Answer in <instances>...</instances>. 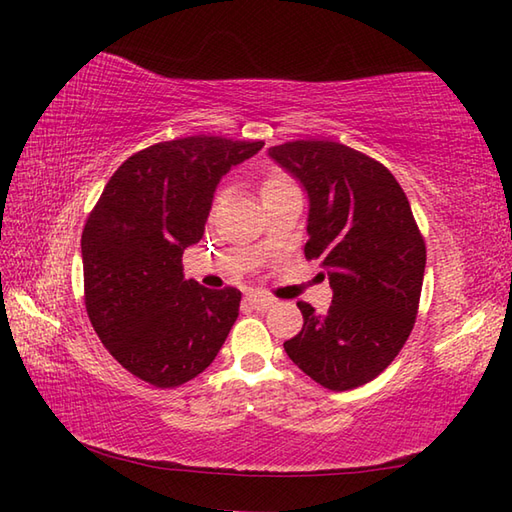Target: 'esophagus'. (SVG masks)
Masks as SVG:
<instances>
[{
  "label": "esophagus",
  "instance_id": "obj_1",
  "mask_svg": "<svg viewBox=\"0 0 512 512\" xmlns=\"http://www.w3.org/2000/svg\"><path fill=\"white\" fill-rule=\"evenodd\" d=\"M246 303L250 308H255V310H268V308H273L275 306V299L273 297H268V295H262V292H253V295H248L246 297Z\"/></svg>",
  "mask_w": 512,
  "mask_h": 512
}]
</instances>
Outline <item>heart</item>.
<instances>
[{
  "label": "heart",
  "mask_w": 512,
  "mask_h": 512,
  "mask_svg": "<svg viewBox=\"0 0 512 512\" xmlns=\"http://www.w3.org/2000/svg\"><path fill=\"white\" fill-rule=\"evenodd\" d=\"M295 187V182L290 180V176H286L284 171L279 169H273L268 173V176L264 178V184H262V193L268 195V193H277V191H284V189H292Z\"/></svg>",
  "instance_id": "b5f03b06"
}]
</instances>
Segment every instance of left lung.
<instances>
[{"instance_id": "1", "label": "left lung", "mask_w": 512, "mask_h": 512, "mask_svg": "<svg viewBox=\"0 0 512 512\" xmlns=\"http://www.w3.org/2000/svg\"><path fill=\"white\" fill-rule=\"evenodd\" d=\"M268 154L308 191L303 253L319 259L334 290L325 314L297 303L303 328L284 350L325 389L361 387L394 361L416 323L424 237L396 178L363 151L292 140Z\"/></svg>"}]
</instances>
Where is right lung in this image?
Returning a JSON list of instances; mask_svg holds the SVG:
<instances>
[{
	"instance_id": "obj_1",
	"label": "right lung",
	"mask_w": 512,
	"mask_h": 512,
	"mask_svg": "<svg viewBox=\"0 0 512 512\" xmlns=\"http://www.w3.org/2000/svg\"><path fill=\"white\" fill-rule=\"evenodd\" d=\"M262 140L187 136L136 151L114 171L81 235L83 301L118 363L169 389L213 363L242 292L184 279V248L200 242L224 173Z\"/></svg>"
}]
</instances>
